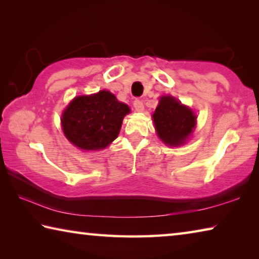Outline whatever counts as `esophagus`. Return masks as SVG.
<instances>
[{
	"label": "esophagus",
	"mask_w": 259,
	"mask_h": 259,
	"mask_svg": "<svg viewBox=\"0 0 259 259\" xmlns=\"http://www.w3.org/2000/svg\"><path fill=\"white\" fill-rule=\"evenodd\" d=\"M134 107L137 112H143L144 111V103L143 100L140 99H136L134 102Z\"/></svg>",
	"instance_id": "34e87169"
}]
</instances>
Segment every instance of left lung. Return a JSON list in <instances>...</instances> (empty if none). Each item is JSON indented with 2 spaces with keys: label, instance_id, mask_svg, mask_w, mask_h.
Masks as SVG:
<instances>
[{
  "label": "left lung",
  "instance_id": "obj_1",
  "mask_svg": "<svg viewBox=\"0 0 259 259\" xmlns=\"http://www.w3.org/2000/svg\"><path fill=\"white\" fill-rule=\"evenodd\" d=\"M153 120L162 142L169 146H178L190 137L196 116L174 97L163 96L153 114Z\"/></svg>",
  "mask_w": 259,
  "mask_h": 259
}]
</instances>
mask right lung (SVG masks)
I'll list each match as a JSON object with an SVG mask.
<instances>
[{
  "label": "right lung",
  "instance_id": "1",
  "mask_svg": "<svg viewBox=\"0 0 259 259\" xmlns=\"http://www.w3.org/2000/svg\"><path fill=\"white\" fill-rule=\"evenodd\" d=\"M128 105L117 102L109 91L76 97L61 117L66 138L81 150L105 148L117 137Z\"/></svg>",
  "mask_w": 259,
  "mask_h": 259
}]
</instances>
